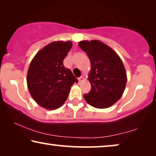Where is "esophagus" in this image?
Segmentation results:
<instances>
[{
    "label": "esophagus",
    "mask_w": 156,
    "mask_h": 156,
    "mask_svg": "<svg viewBox=\"0 0 156 156\" xmlns=\"http://www.w3.org/2000/svg\"><path fill=\"white\" fill-rule=\"evenodd\" d=\"M78 80L79 83H80L82 82V81H83V80H84V78H83V76H80V78H78Z\"/></svg>",
    "instance_id": "obj_1"
}]
</instances>
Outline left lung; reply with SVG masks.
<instances>
[{
	"instance_id": "1",
	"label": "left lung",
	"mask_w": 156,
	"mask_h": 156,
	"mask_svg": "<svg viewBox=\"0 0 156 156\" xmlns=\"http://www.w3.org/2000/svg\"><path fill=\"white\" fill-rule=\"evenodd\" d=\"M78 46L87 54L91 69L88 80L91 90L83 97L90 105L105 109L112 106L124 93L127 76L120 57L99 40H83Z\"/></svg>"
}]
</instances>
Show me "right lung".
<instances>
[{
  "instance_id": "right-lung-1",
  "label": "right lung",
  "mask_w": 156,
  "mask_h": 156,
  "mask_svg": "<svg viewBox=\"0 0 156 156\" xmlns=\"http://www.w3.org/2000/svg\"><path fill=\"white\" fill-rule=\"evenodd\" d=\"M72 47L71 41H56L42 48L32 58L27 75V87L34 100L47 109H56L66 100L78 80L63 61Z\"/></svg>"
}]
</instances>
